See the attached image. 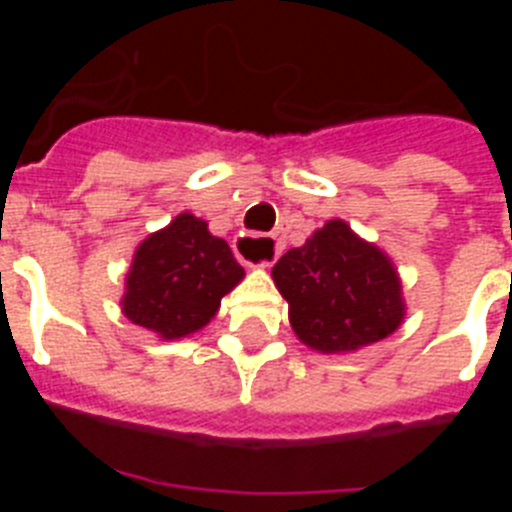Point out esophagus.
Listing matches in <instances>:
<instances>
[{
	"mask_svg": "<svg viewBox=\"0 0 512 512\" xmlns=\"http://www.w3.org/2000/svg\"><path fill=\"white\" fill-rule=\"evenodd\" d=\"M233 248H235V253H238V259L246 261V264H251V261H248V253H253V251L269 253V259H261L256 266H271L274 261H277L279 253H282V238H279V235L241 233L238 238H235Z\"/></svg>",
	"mask_w": 512,
	"mask_h": 512,
	"instance_id": "34e87169",
	"label": "esophagus"
}]
</instances>
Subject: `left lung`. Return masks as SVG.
<instances>
[{
	"mask_svg": "<svg viewBox=\"0 0 512 512\" xmlns=\"http://www.w3.org/2000/svg\"><path fill=\"white\" fill-rule=\"evenodd\" d=\"M289 305V323L305 346L346 354L392 336L405 320L402 282L374 243L328 220L305 246L289 248L271 269Z\"/></svg>",
	"mask_w": 512,
	"mask_h": 512,
	"instance_id": "obj_1",
	"label": "left lung"
}]
</instances>
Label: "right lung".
Listing matches in <instances>:
<instances>
[{
  "label": "right lung",
  "mask_w": 512,
  "mask_h": 512,
  "mask_svg": "<svg viewBox=\"0 0 512 512\" xmlns=\"http://www.w3.org/2000/svg\"><path fill=\"white\" fill-rule=\"evenodd\" d=\"M243 274L228 243L182 212L135 248L120 305L135 325L176 341L205 328Z\"/></svg>",
  "instance_id": "obj_1"
}]
</instances>
